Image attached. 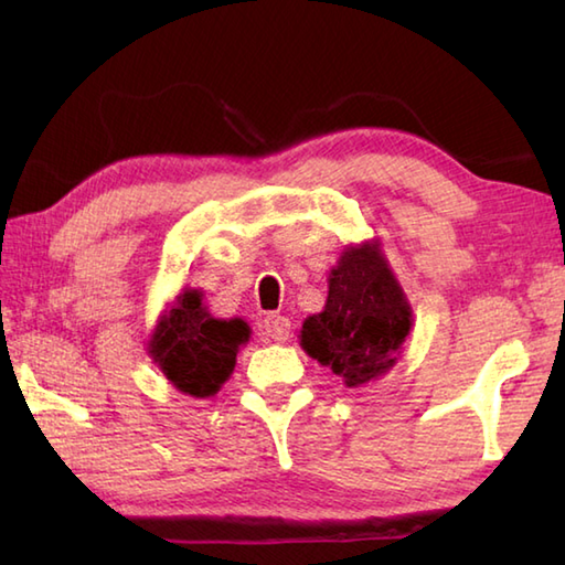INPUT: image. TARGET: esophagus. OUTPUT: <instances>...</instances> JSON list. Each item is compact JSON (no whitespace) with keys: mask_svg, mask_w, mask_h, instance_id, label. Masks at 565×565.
Instances as JSON below:
<instances>
[{"mask_svg":"<svg viewBox=\"0 0 565 565\" xmlns=\"http://www.w3.org/2000/svg\"><path fill=\"white\" fill-rule=\"evenodd\" d=\"M264 334L274 342H286L291 338V320L284 316H269L264 320Z\"/></svg>","mask_w":565,"mask_h":565,"instance_id":"34e87169","label":"esophagus"}]
</instances>
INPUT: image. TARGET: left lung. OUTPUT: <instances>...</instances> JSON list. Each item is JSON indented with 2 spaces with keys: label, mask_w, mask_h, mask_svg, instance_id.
Wrapping results in <instances>:
<instances>
[{
  "label": "left lung",
  "mask_w": 565,
  "mask_h": 565,
  "mask_svg": "<svg viewBox=\"0 0 565 565\" xmlns=\"http://www.w3.org/2000/svg\"><path fill=\"white\" fill-rule=\"evenodd\" d=\"M413 328V308L381 243L347 245L328 276V301L303 320V352L330 366L347 388L386 376Z\"/></svg>",
  "instance_id": "left-lung-1"
}]
</instances>
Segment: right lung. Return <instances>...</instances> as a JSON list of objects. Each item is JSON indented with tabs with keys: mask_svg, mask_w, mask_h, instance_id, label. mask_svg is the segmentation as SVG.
Returning <instances> with one entry per match:
<instances>
[{
	"mask_svg": "<svg viewBox=\"0 0 565 565\" xmlns=\"http://www.w3.org/2000/svg\"><path fill=\"white\" fill-rule=\"evenodd\" d=\"M249 334L243 318H213L203 306V291L184 289L160 313L148 354L179 393L211 398L231 379Z\"/></svg>",
	"mask_w": 565,
	"mask_h": 565,
	"instance_id": "obj_1",
	"label": "right lung"
}]
</instances>
